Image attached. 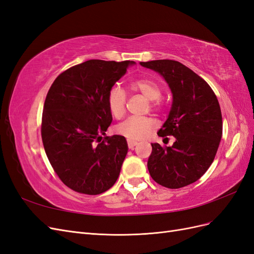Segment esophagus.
I'll return each mask as SVG.
<instances>
[{
	"instance_id": "esophagus-1",
	"label": "esophagus",
	"mask_w": 254,
	"mask_h": 254,
	"mask_svg": "<svg viewBox=\"0 0 254 254\" xmlns=\"http://www.w3.org/2000/svg\"><path fill=\"white\" fill-rule=\"evenodd\" d=\"M127 144H128V147L130 148V149H132L134 146L137 144V142H135V141H131V140H128L127 141Z\"/></svg>"
}]
</instances>
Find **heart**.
Instances as JSON below:
<instances>
[{
  "label": "heart",
  "instance_id": "obj_1",
  "mask_svg": "<svg viewBox=\"0 0 254 254\" xmlns=\"http://www.w3.org/2000/svg\"><path fill=\"white\" fill-rule=\"evenodd\" d=\"M133 90L139 91L146 98L152 101L153 107H159V98L162 94V89L160 84L153 79L140 78L130 83ZM107 104L110 113L115 119H121L125 113L126 92L119 84H115L110 90L107 96ZM156 127V122L151 118H137L131 117L125 120L115 128L117 132L131 141H139L147 137Z\"/></svg>",
  "mask_w": 254,
  "mask_h": 254
}]
</instances>
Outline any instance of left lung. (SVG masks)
I'll use <instances>...</instances> for the list:
<instances>
[{"label":"left lung","instance_id":"obj_1","mask_svg":"<svg viewBox=\"0 0 254 254\" xmlns=\"http://www.w3.org/2000/svg\"><path fill=\"white\" fill-rule=\"evenodd\" d=\"M140 64L162 76L173 95L170 113L158 135H173L175 142L165 148L151 144L149 174L162 187H187L209 170L217 152L222 135L218 99L205 80L178 61L162 59Z\"/></svg>","mask_w":254,"mask_h":254}]
</instances>
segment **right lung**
<instances>
[{"mask_svg": "<svg viewBox=\"0 0 254 254\" xmlns=\"http://www.w3.org/2000/svg\"><path fill=\"white\" fill-rule=\"evenodd\" d=\"M134 61L88 60L61 73L45 98L41 135L51 165L66 187L97 195L118 180L128 152L112 122L107 96Z\"/></svg>", "mask_w": 254, "mask_h": 254, "instance_id": "add662e5", "label": "right lung"}]
</instances>
